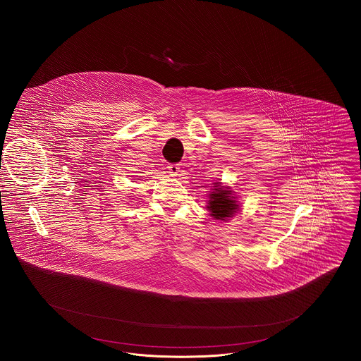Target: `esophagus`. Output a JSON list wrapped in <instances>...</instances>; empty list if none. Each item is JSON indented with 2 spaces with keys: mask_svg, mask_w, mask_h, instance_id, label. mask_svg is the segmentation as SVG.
I'll return each instance as SVG.
<instances>
[{
  "mask_svg": "<svg viewBox=\"0 0 361 361\" xmlns=\"http://www.w3.org/2000/svg\"><path fill=\"white\" fill-rule=\"evenodd\" d=\"M168 171H169V173L171 175H173V176H176L179 172H180V168H179V164H171L169 166H168Z\"/></svg>",
  "mask_w": 361,
  "mask_h": 361,
  "instance_id": "34e87169",
  "label": "esophagus"
}]
</instances>
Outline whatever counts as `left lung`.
<instances>
[{"mask_svg": "<svg viewBox=\"0 0 361 361\" xmlns=\"http://www.w3.org/2000/svg\"><path fill=\"white\" fill-rule=\"evenodd\" d=\"M214 185L215 189L209 193L207 208L209 209V215L214 219L226 221L228 218L233 216V214L239 208V204L233 196V192L229 188L222 186L221 182H215Z\"/></svg>", "mask_w": 361, "mask_h": 361, "instance_id": "1", "label": "left lung"}]
</instances>
